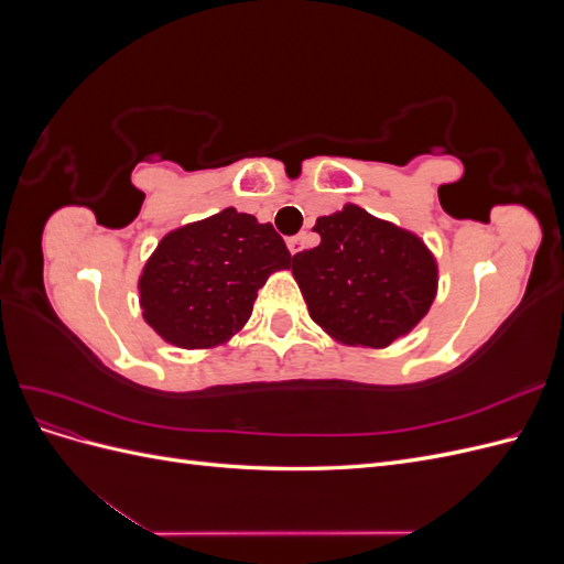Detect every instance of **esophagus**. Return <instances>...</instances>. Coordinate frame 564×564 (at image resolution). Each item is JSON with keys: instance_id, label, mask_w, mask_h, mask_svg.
Listing matches in <instances>:
<instances>
[{"instance_id": "1", "label": "esophagus", "mask_w": 564, "mask_h": 564, "mask_svg": "<svg viewBox=\"0 0 564 564\" xmlns=\"http://www.w3.org/2000/svg\"><path fill=\"white\" fill-rule=\"evenodd\" d=\"M301 249H303V235H296V237H292V240H289V251L299 253Z\"/></svg>"}]
</instances>
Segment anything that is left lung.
Segmentation results:
<instances>
[{
    "label": "left lung",
    "mask_w": 564,
    "mask_h": 564,
    "mask_svg": "<svg viewBox=\"0 0 564 564\" xmlns=\"http://www.w3.org/2000/svg\"><path fill=\"white\" fill-rule=\"evenodd\" d=\"M319 245L292 270L311 317L350 346L383 348L429 313L437 265L416 235L348 204L319 216Z\"/></svg>",
    "instance_id": "1"
}]
</instances>
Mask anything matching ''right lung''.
Returning <instances> with one entry per match:
<instances>
[{
    "label": "right lung",
    "mask_w": 564,
    "mask_h": 564,
    "mask_svg": "<svg viewBox=\"0 0 564 564\" xmlns=\"http://www.w3.org/2000/svg\"><path fill=\"white\" fill-rule=\"evenodd\" d=\"M289 265L275 228L224 209L169 232L150 256L139 282L143 317L181 348L224 344L245 327L270 272Z\"/></svg>",
    "instance_id": "right-lung-1"
}]
</instances>
